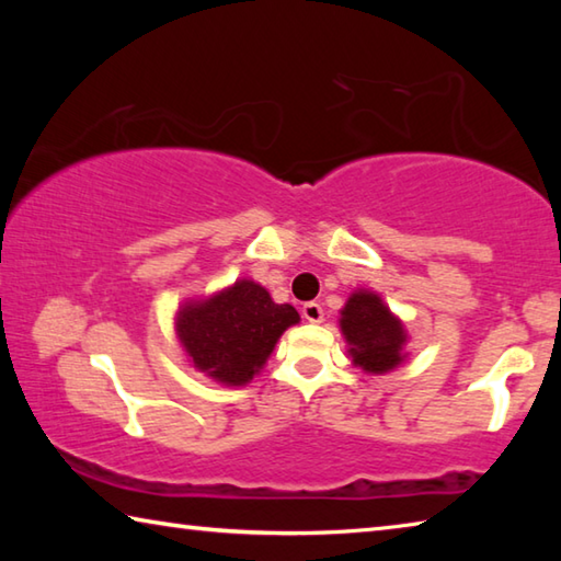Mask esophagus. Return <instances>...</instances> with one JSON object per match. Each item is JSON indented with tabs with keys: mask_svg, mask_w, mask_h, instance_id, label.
<instances>
[{
	"mask_svg": "<svg viewBox=\"0 0 561 561\" xmlns=\"http://www.w3.org/2000/svg\"><path fill=\"white\" fill-rule=\"evenodd\" d=\"M301 317L307 319L309 324H321V321H324V309H321V304L309 301L301 307Z\"/></svg>",
	"mask_w": 561,
	"mask_h": 561,
	"instance_id": "esophagus-1",
	"label": "esophagus"
}]
</instances>
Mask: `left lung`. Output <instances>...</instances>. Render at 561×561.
Returning a JSON list of instances; mask_svg holds the SVG:
<instances>
[{
	"instance_id": "obj_1",
	"label": "left lung",
	"mask_w": 561,
	"mask_h": 561,
	"mask_svg": "<svg viewBox=\"0 0 561 561\" xmlns=\"http://www.w3.org/2000/svg\"><path fill=\"white\" fill-rule=\"evenodd\" d=\"M341 334L348 344V356L354 366L366 374H388L405 358L408 334L383 299L374 291L358 289L348 297L339 319Z\"/></svg>"
}]
</instances>
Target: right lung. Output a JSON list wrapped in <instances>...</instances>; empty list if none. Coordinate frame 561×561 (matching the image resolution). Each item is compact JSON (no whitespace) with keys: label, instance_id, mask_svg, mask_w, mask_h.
<instances>
[{"label":"right lung","instance_id":"add662e5","mask_svg":"<svg viewBox=\"0 0 561 561\" xmlns=\"http://www.w3.org/2000/svg\"><path fill=\"white\" fill-rule=\"evenodd\" d=\"M294 324L299 314L291 304H274L262 284L237 279L213 297L185 301L175 317V334L190 366L217 383L244 386Z\"/></svg>","mask_w":561,"mask_h":561}]
</instances>
